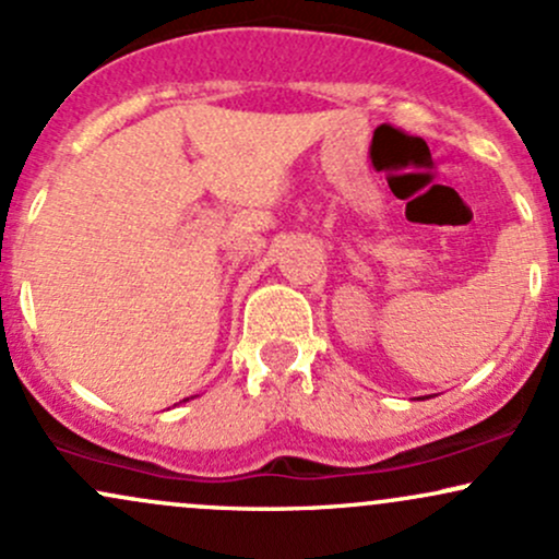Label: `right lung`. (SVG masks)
Returning a JSON list of instances; mask_svg holds the SVG:
<instances>
[{
	"label": "right lung",
	"mask_w": 559,
	"mask_h": 559,
	"mask_svg": "<svg viewBox=\"0 0 559 559\" xmlns=\"http://www.w3.org/2000/svg\"><path fill=\"white\" fill-rule=\"evenodd\" d=\"M183 402H186V400H183Z\"/></svg>",
	"instance_id": "obj_1"
}]
</instances>
